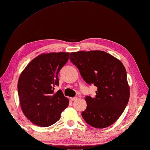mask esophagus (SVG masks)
<instances>
[{"instance_id":"1","label":"esophagus","mask_w":150,"mask_h":150,"mask_svg":"<svg viewBox=\"0 0 150 150\" xmlns=\"http://www.w3.org/2000/svg\"><path fill=\"white\" fill-rule=\"evenodd\" d=\"M70 100H71V101H75V100H77V97H73V98H70Z\"/></svg>"}]
</instances>
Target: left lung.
Returning a JSON list of instances; mask_svg holds the SVG:
<instances>
[{
  "label": "left lung",
  "instance_id": "obj_1",
  "mask_svg": "<svg viewBox=\"0 0 150 150\" xmlns=\"http://www.w3.org/2000/svg\"><path fill=\"white\" fill-rule=\"evenodd\" d=\"M70 55L69 59L86 82L98 88L94 98L86 97L87 108L82 112V117L96 128L110 126L122 114L130 98L124 65L104 51H79Z\"/></svg>",
  "mask_w": 150,
  "mask_h": 150
}]
</instances>
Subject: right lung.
<instances>
[{
    "label": "right lung",
    "mask_w": 150,
    "mask_h": 150,
    "mask_svg": "<svg viewBox=\"0 0 150 150\" xmlns=\"http://www.w3.org/2000/svg\"><path fill=\"white\" fill-rule=\"evenodd\" d=\"M69 52L41 54L23 69L18 81L20 106L24 115L38 126L47 127L56 123L69 105L59 85L58 74L67 63Z\"/></svg>",
    "instance_id": "right-lung-1"
}]
</instances>
